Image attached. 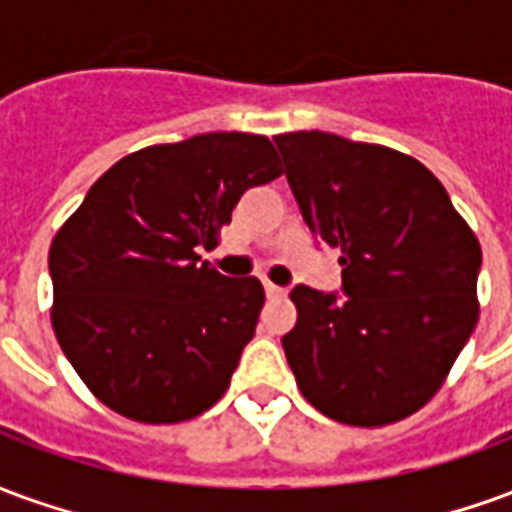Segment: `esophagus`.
Instances as JSON below:
<instances>
[{"label":"esophagus","mask_w":512,"mask_h":512,"mask_svg":"<svg viewBox=\"0 0 512 512\" xmlns=\"http://www.w3.org/2000/svg\"><path fill=\"white\" fill-rule=\"evenodd\" d=\"M263 288H266L268 299H279V296H285V293H288V290L279 288V285H274V282H263Z\"/></svg>","instance_id":"1"}]
</instances>
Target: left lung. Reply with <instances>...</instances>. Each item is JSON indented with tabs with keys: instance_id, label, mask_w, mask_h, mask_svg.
Wrapping results in <instances>:
<instances>
[{
	"instance_id": "left-lung-1",
	"label": "left lung",
	"mask_w": 512,
	"mask_h": 512,
	"mask_svg": "<svg viewBox=\"0 0 512 512\" xmlns=\"http://www.w3.org/2000/svg\"><path fill=\"white\" fill-rule=\"evenodd\" d=\"M274 142L304 222L343 266L345 296L290 290L299 321L282 348L301 395L356 428L411 417L477 326L480 241L417 158L323 131Z\"/></svg>"
}]
</instances>
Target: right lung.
Masks as SVG:
<instances>
[{"instance_id": "right-lung-1", "label": "right lung", "mask_w": 512, "mask_h": 512, "mask_svg": "<svg viewBox=\"0 0 512 512\" xmlns=\"http://www.w3.org/2000/svg\"><path fill=\"white\" fill-rule=\"evenodd\" d=\"M282 175L268 136L216 131L120 158L49 249L51 326L87 389L117 414L172 425L230 386L263 310L255 277L202 260L241 194Z\"/></svg>"}]
</instances>
